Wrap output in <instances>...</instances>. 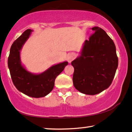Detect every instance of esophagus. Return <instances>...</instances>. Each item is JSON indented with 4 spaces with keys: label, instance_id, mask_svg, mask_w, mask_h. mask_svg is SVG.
I'll return each instance as SVG.
<instances>
[{
    "label": "esophagus",
    "instance_id": "1",
    "mask_svg": "<svg viewBox=\"0 0 132 132\" xmlns=\"http://www.w3.org/2000/svg\"><path fill=\"white\" fill-rule=\"evenodd\" d=\"M75 57V54L73 53H70L68 56V61L69 63H70Z\"/></svg>",
    "mask_w": 132,
    "mask_h": 132
}]
</instances>
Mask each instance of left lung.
<instances>
[{
  "label": "left lung",
  "mask_w": 132,
  "mask_h": 132,
  "mask_svg": "<svg viewBox=\"0 0 132 132\" xmlns=\"http://www.w3.org/2000/svg\"><path fill=\"white\" fill-rule=\"evenodd\" d=\"M94 34L86 40L80 56L73 60V83L81 93L94 95L107 89L118 67L114 43L103 29L92 28Z\"/></svg>",
  "instance_id": "obj_1"
}]
</instances>
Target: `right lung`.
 <instances>
[{"instance_id": "1", "label": "right lung", "mask_w": 132, "mask_h": 132, "mask_svg": "<svg viewBox=\"0 0 132 132\" xmlns=\"http://www.w3.org/2000/svg\"><path fill=\"white\" fill-rule=\"evenodd\" d=\"M32 30L27 29L12 45L8 57V68L15 87L19 91L33 98L44 97L53 89L54 81L68 64L63 62L54 64L41 73L28 71L21 61L20 53L23 44L30 36Z\"/></svg>"}]
</instances>
